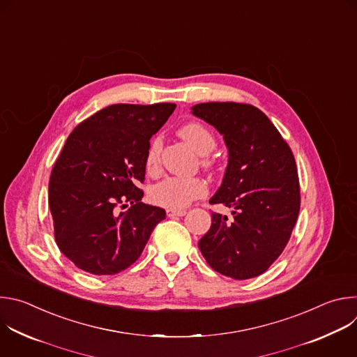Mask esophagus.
I'll use <instances>...</instances> for the list:
<instances>
[{
  "label": "esophagus",
  "instance_id": "obj_1",
  "mask_svg": "<svg viewBox=\"0 0 357 357\" xmlns=\"http://www.w3.org/2000/svg\"><path fill=\"white\" fill-rule=\"evenodd\" d=\"M167 215L169 218H175V216H185L186 215V211H174V209H168L167 211Z\"/></svg>",
  "mask_w": 357,
  "mask_h": 357
}]
</instances>
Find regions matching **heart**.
Listing matches in <instances>:
<instances>
[{
  "instance_id": "1",
  "label": "heart",
  "mask_w": 357,
  "mask_h": 357,
  "mask_svg": "<svg viewBox=\"0 0 357 357\" xmlns=\"http://www.w3.org/2000/svg\"><path fill=\"white\" fill-rule=\"evenodd\" d=\"M179 135L192 146L199 155H208L213 151L216 139L213 134L199 123H188L179 128ZM160 154H161V139L154 138L149 142L146 151V168L154 172L160 167ZM208 186L206 182L200 178H181L169 176L154 186L151 192V197L157 205H161L168 209L179 211L186 208L193 199L206 195Z\"/></svg>"
}]
</instances>
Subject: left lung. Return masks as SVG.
I'll use <instances>...</instances> for the list:
<instances>
[{"instance_id": "obj_1", "label": "left lung", "mask_w": 357, "mask_h": 357, "mask_svg": "<svg viewBox=\"0 0 357 357\" xmlns=\"http://www.w3.org/2000/svg\"><path fill=\"white\" fill-rule=\"evenodd\" d=\"M192 114L213 126L225 139L229 161L211 203L231 208V220L212 213L199 240L202 256L233 280L254 278L278 259L299 213L295 160L270 119L240 103H200Z\"/></svg>"}]
</instances>
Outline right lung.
Here are the masks:
<instances>
[{"label":"right lung","instance_id":"add662e5","mask_svg":"<svg viewBox=\"0 0 357 357\" xmlns=\"http://www.w3.org/2000/svg\"><path fill=\"white\" fill-rule=\"evenodd\" d=\"M175 107L113 105L68 137L50 174L49 208L56 244L77 268L94 275L128 268L165 219L164 209L141 202L137 185L144 182L149 139ZM127 201L132 208L119 214L115 208Z\"/></svg>","mask_w":357,"mask_h":357}]
</instances>
